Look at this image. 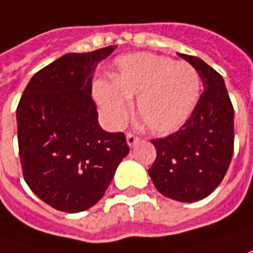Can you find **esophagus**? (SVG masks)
I'll return each instance as SVG.
<instances>
[{"mask_svg":"<svg viewBox=\"0 0 253 253\" xmlns=\"http://www.w3.org/2000/svg\"><path fill=\"white\" fill-rule=\"evenodd\" d=\"M126 138H127V144H128L130 147H134L135 144L140 141V137H138V135H135L134 133H127Z\"/></svg>","mask_w":253,"mask_h":253,"instance_id":"esophagus-1","label":"esophagus"}]
</instances>
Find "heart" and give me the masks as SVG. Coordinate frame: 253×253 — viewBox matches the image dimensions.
I'll use <instances>...</instances> for the list:
<instances>
[{
  "mask_svg": "<svg viewBox=\"0 0 253 253\" xmlns=\"http://www.w3.org/2000/svg\"><path fill=\"white\" fill-rule=\"evenodd\" d=\"M93 95L102 110L116 126L130 115L131 100L143 125L157 134H167L182 126L196 108L200 78L187 63L151 53L119 57L113 81L93 84Z\"/></svg>",
  "mask_w": 253,
  "mask_h": 253,
  "instance_id": "1",
  "label": "heart"
}]
</instances>
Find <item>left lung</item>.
I'll return each instance as SVG.
<instances>
[{
    "instance_id": "left-lung-1",
    "label": "left lung",
    "mask_w": 253,
    "mask_h": 253,
    "mask_svg": "<svg viewBox=\"0 0 253 253\" xmlns=\"http://www.w3.org/2000/svg\"><path fill=\"white\" fill-rule=\"evenodd\" d=\"M202 78L205 91L176 133L151 140L157 158L148 173L164 196L192 203L221 183L234 153V108L222 77L202 58L180 54Z\"/></svg>"
}]
</instances>
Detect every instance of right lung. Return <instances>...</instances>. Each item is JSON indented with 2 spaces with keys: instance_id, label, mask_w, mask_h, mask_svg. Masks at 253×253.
<instances>
[{
  "instance_id": "right-lung-1",
  "label": "right lung",
  "mask_w": 253,
  "mask_h": 253,
  "mask_svg": "<svg viewBox=\"0 0 253 253\" xmlns=\"http://www.w3.org/2000/svg\"><path fill=\"white\" fill-rule=\"evenodd\" d=\"M116 46L68 53L32 77L16 109L23 178L44 203L78 213L99 202L130 148L98 123L92 77Z\"/></svg>"
}]
</instances>
